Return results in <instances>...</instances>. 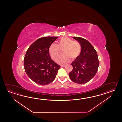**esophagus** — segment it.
<instances>
[{
	"mask_svg": "<svg viewBox=\"0 0 122 122\" xmlns=\"http://www.w3.org/2000/svg\"><path fill=\"white\" fill-rule=\"evenodd\" d=\"M61 67H65V65H61Z\"/></svg>",
	"mask_w": 122,
	"mask_h": 122,
	"instance_id": "1",
	"label": "esophagus"
}]
</instances>
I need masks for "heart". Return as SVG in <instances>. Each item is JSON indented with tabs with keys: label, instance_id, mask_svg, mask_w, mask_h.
<instances>
[{
	"label": "heart",
	"instance_id": "obj_1",
	"mask_svg": "<svg viewBox=\"0 0 122 122\" xmlns=\"http://www.w3.org/2000/svg\"><path fill=\"white\" fill-rule=\"evenodd\" d=\"M62 50L63 54L60 55L57 60L58 64H63L68 62L70 59L74 61L80 55L81 47L77 41H72L68 37H62L57 42V44H52L49 49L50 55L52 59L56 60Z\"/></svg>",
	"mask_w": 122,
	"mask_h": 122
}]
</instances>
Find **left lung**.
Returning a JSON list of instances; mask_svg holds the SVG:
<instances>
[{"label": "left lung", "instance_id": "obj_1", "mask_svg": "<svg viewBox=\"0 0 122 122\" xmlns=\"http://www.w3.org/2000/svg\"><path fill=\"white\" fill-rule=\"evenodd\" d=\"M81 45L80 55L72 62L73 69L69 73L71 79L75 83H87L93 78L99 66L98 56L93 46L86 39L74 36Z\"/></svg>", "mask_w": 122, "mask_h": 122}]
</instances>
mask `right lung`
<instances>
[{
    "label": "right lung",
    "mask_w": 122,
    "mask_h": 122,
    "mask_svg": "<svg viewBox=\"0 0 122 122\" xmlns=\"http://www.w3.org/2000/svg\"><path fill=\"white\" fill-rule=\"evenodd\" d=\"M57 36H46L37 39L31 44L24 58L26 74L34 82L41 86L51 83L60 65L51 59L49 49Z\"/></svg>",
    "instance_id": "1"
}]
</instances>
